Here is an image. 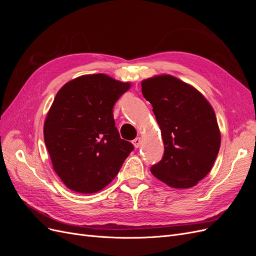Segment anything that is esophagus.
<instances>
[{"mask_svg": "<svg viewBox=\"0 0 256 256\" xmlns=\"http://www.w3.org/2000/svg\"><path fill=\"white\" fill-rule=\"evenodd\" d=\"M141 141H142V140H141V138H140V136H138V138H136L134 140L132 141V144L134 145L136 148H138V147L140 146V144H141Z\"/></svg>", "mask_w": 256, "mask_h": 256, "instance_id": "34e87169", "label": "esophagus"}]
</instances>
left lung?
<instances>
[{
  "mask_svg": "<svg viewBox=\"0 0 256 256\" xmlns=\"http://www.w3.org/2000/svg\"><path fill=\"white\" fill-rule=\"evenodd\" d=\"M142 94L152 106L164 144V157L150 172L172 188L193 187L210 171L220 150L212 106L198 90L170 74L143 80Z\"/></svg>",
  "mask_w": 256,
  "mask_h": 256,
  "instance_id": "1",
  "label": "left lung"
}]
</instances>
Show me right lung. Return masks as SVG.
<instances>
[{
    "instance_id": "obj_1",
    "label": "right lung",
    "mask_w": 256,
    "mask_h": 256,
    "mask_svg": "<svg viewBox=\"0 0 256 256\" xmlns=\"http://www.w3.org/2000/svg\"><path fill=\"white\" fill-rule=\"evenodd\" d=\"M130 83L104 74L67 82L54 98L44 138L54 171L67 188L95 193L118 175L134 145L122 140L113 106Z\"/></svg>"
}]
</instances>
